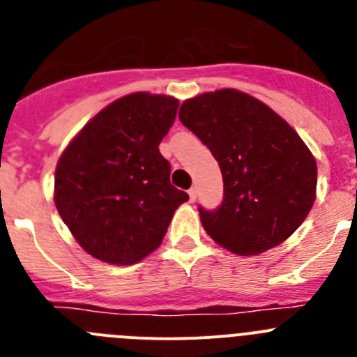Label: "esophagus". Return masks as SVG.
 <instances>
[{
	"label": "esophagus",
	"instance_id": "esophagus-1",
	"mask_svg": "<svg viewBox=\"0 0 357 357\" xmlns=\"http://www.w3.org/2000/svg\"><path fill=\"white\" fill-rule=\"evenodd\" d=\"M196 192H198V191H196V188L189 189V198H191V202L196 200Z\"/></svg>",
	"mask_w": 357,
	"mask_h": 357
}]
</instances>
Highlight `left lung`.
Listing matches in <instances>:
<instances>
[{"mask_svg":"<svg viewBox=\"0 0 357 357\" xmlns=\"http://www.w3.org/2000/svg\"><path fill=\"white\" fill-rule=\"evenodd\" d=\"M178 119L223 173L221 205L198 208L205 231L235 255L264 253L287 241L315 202L317 162L299 134L234 88L188 99Z\"/></svg>","mask_w":357,"mask_h":357,"instance_id":"obj_1","label":"left lung"}]
</instances>
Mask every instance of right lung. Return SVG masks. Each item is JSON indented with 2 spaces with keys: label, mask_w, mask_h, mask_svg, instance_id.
<instances>
[{
  "label": "right lung",
  "mask_w": 357,
  "mask_h": 357,
  "mask_svg": "<svg viewBox=\"0 0 357 357\" xmlns=\"http://www.w3.org/2000/svg\"><path fill=\"white\" fill-rule=\"evenodd\" d=\"M178 100L136 91L97 113L61 153L54 204L79 246L107 264L129 266L162 243L188 192L169 182L159 152Z\"/></svg>",
  "instance_id": "add662e5"
}]
</instances>
